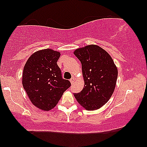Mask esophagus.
<instances>
[{"instance_id": "esophagus-1", "label": "esophagus", "mask_w": 147, "mask_h": 147, "mask_svg": "<svg viewBox=\"0 0 147 147\" xmlns=\"http://www.w3.org/2000/svg\"><path fill=\"white\" fill-rule=\"evenodd\" d=\"M74 82H75V77H72L71 78V80H70V82H71V84H73L74 83Z\"/></svg>"}]
</instances>
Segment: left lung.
Returning <instances> with one entry per match:
<instances>
[{
    "label": "left lung",
    "instance_id": "left-lung-1",
    "mask_svg": "<svg viewBox=\"0 0 147 147\" xmlns=\"http://www.w3.org/2000/svg\"><path fill=\"white\" fill-rule=\"evenodd\" d=\"M82 63L84 86L74 94L76 100L88 111L98 109L108 102L115 88L118 71L110 55L96 45L74 51Z\"/></svg>",
    "mask_w": 147,
    "mask_h": 147
}]
</instances>
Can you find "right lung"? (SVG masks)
<instances>
[{
	"label": "right lung",
	"instance_id": "obj_1",
	"mask_svg": "<svg viewBox=\"0 0 147 147\" xmlns=\"http://www.w3.org/2000/svg\"><path fill=\"white\" fill-rule=\"evenodd\" d=\"M61 53L45 49L34 53L26 61L22 73V85L36 107L49 111L57 105L63 92L71 86L62 78L57 65Z\"/></svg>",
	"mask_w": 147,
	"mask_h": 147
}]
</instances>
